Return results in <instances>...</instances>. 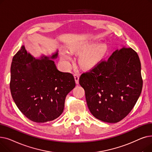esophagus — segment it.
Segmentation results:
<instances>
[{
  "label": "esophagus",
  "mask_w": 152,
  "mask_h": 152,
  "mask_svg": "<svg viewBox=\"0 0 152 152\" xmlns=\"http://www.w3.org/2000/svg\"><path fill=\"white\" fill-rule=\"evenodd\" d=\"M74 77H75V82L76 84H79V75L76 73H75L74 75Z\"/></svg>",
  "instance_id": "1"
}]
</instances>
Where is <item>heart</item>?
Here are the masks:
<instances>
[{
	"mask_svg": "<svg viewBox=\"0 0 152 152\" xmlns=\"http://www.w3.org/2000/svg\"><path fill=\"white\" fill-rule=\"evenodd\" d=\"M94 45L95 44L92 42H76L71 45L69 47V49L72 53L79 52L89 49ZM103 46H98L83 52L79 58V63L80 65L84 68H90L93 66L100 58L103 51ZM61 57L65 65L68 66L69 63L72 58L71 55L68 52L63 50L61 52Z\"/></svg>",
	"mask_w": 152,
	"mask_h": 152,
	"instance_id": "obj_1",
	"label": "heart"
}]
</instances>
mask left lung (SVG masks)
Segmentation results:
<instances>
[{
  "label": "left lung",
  "mask_w": 152,
  "mask_h": 152,
  "mask_svg": "<svg viewBox=\"0 0 152 152\" xmlns=\"http://www.w3.org/2000/svg\"><path fill=\"white\" fill-rule=\"evenodd\" d=\"M79 84L92 115L102 121L115 123L132 110L140 95L143 81L137 52L123 47L107 60L83 73Z\"/></svg>",
  "instance_id": "1"
}]
</instances>
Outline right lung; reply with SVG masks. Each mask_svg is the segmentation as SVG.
Instances as JSON below:
<instances>
[{
    "instance_id": "right-lung-1",
    "label": "right lung",
    "mask_w": 152,
    "mask_h": 152,
    "mask_svg": "<svg viewBox=\"0 0 152 152\" xmlns=\"http://www.w3.org/2000/svg\"><path fill=\"white\" fill-rule=\"evenodd\" d=\"M58 51L41 60L28 53L24 45L12 59L10 88L21 112L30 120L45 123L63 113L67 94L76 86L69 73L60 71L54 61Z\"/></svg>"
}]
</instances>
